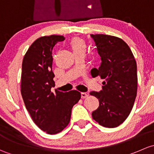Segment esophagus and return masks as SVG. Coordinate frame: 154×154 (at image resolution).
<instances>
[{
	"instance_id": "1",
	"label": "esophagus",
	"mask_w": 154,
	"mask_h": 154,
	"mask_svg": "<svg viewBox=\"0 0 154 154\" xmlns=\"http://www.w3.org/2000/svg\"><path fill=\"white\" fill-rule=\"evenodd\" d=\"M81 96H82V98L85 99V98L88 97V94L87 93H81Z\"/></svg>"
}]
</instances>
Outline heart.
I'll return each mask as SVG.
<instances>
[{
	"label": "heart",
	"mask_w": 154,
	"mask_h": 154,
	"mask_svg": "<svg viewBox=\"0 0 154 154\" xmlns=\"http://www.w3.org/2000/svg\"><path fill=\"white\" fill-rule=\"evenodd\" d=\"M69 47H70L71 50L74 54L84 53L85 51V49H86V44L82 38H74L69 42Z\"/></svg>",
	"instance_id": "obj_1"
}]
</instances>
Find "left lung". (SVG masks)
<instances>
[{
    "label": "left lung",
    "mask_w": 154,
    "mask_h": 154,
    "mask_svg": "<svg viewBox=\"0 0 154 154\" xmlns=\"http://www.w3.org/2000/svg\"><path fill=\"white\" fill-rule=\"evenodd\" d=\"M101 63L93 68V77L104 79L100 92H90L99 106L93 119L103 127L116 128L125 121L134 107L137 93V66L131 49L122 39L108 35H90Z\"/></svg>",
    "instance_id": "obj_1"
}]
</instances>
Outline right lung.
<instances>
[{
	"instance_id": "right-lung-1",
	"label": "right lung",
	"mask_w": 154,
	"mask_h": 154,
	"mask_svg": "<svg viewBox=\"0 0 154 154\" xmlns=\"http://www.w3.org/2000/svg\"><path fill=\"white\" fill-rule=\"evenodd\" d=\"M65 38L43 36L32 44L22 63L20 92L26 110L35 125L48 134L62 131L70 121L72 107L81 99L77 90L51 92L55 87L52 51Z\"/></svg>"
}]
</instances>
